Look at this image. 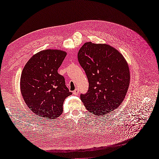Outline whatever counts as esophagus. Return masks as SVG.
I'll use <instances>...</instances> for the list:
<instances>
[{
	"label": "esophagus",
	"instance_id": "esophagus-1",
	"mask_svg": "<svg viewBox=\"0 0 159 159\" xmlns=\"http://www.w3.org/2000/svg\"><path fill=\"white\" fill-rule=\"evenodd\" d=\"M78 93H79V90H78V89H75L74 91H73V94L74 95H78Z\"/></svg>",
	"mask_w": 159,
	"mask_h": 159
}]
</instances>
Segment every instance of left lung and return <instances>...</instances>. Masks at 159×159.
Instances as JSON below:
<instances>
[{"mask_svg":"<svg viewBox=\"0 0 159 159\" xmlns=\"http://www.w3.org/2000/svg\"><path fill=\"white\" fill-rule=\"evenodd\" d=\"M78 59L89 82L87 93L80 95L88 111L102 115L117 109L130 83L129 68L123 55L109 45L86 42Z\"/></svg>","mask_w":159,"mask_h":159,"instance_id":"1","label":"left lung"}]
</instances>
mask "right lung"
<instances>
[{
    "instance_id": "1",
    "label": "right lung",
    "mask_w": 159,
    "mask_h": 159,
    "mask_svg": "<svg viewBox=\"0 0 159 159\" xmlns=\"http://www.w3.org/2000/svg\"><path fill=\"white\" fill-rule=\"evenodd\" d=\"M66 52L43 50L34 55L24 68L20 90L24 100L33 113L46 119H54L63 112L65 99L72 93L57 70Z\"/></svg>"
}]
</instances>
